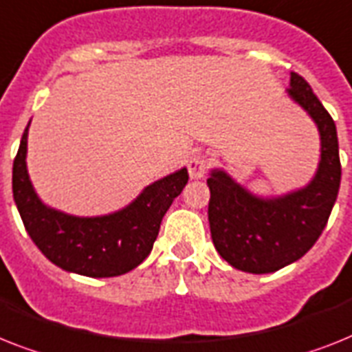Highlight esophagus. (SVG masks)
I'll return each mask as SVG.
<instances>
[{
    "instance_id": "34e87169",
    "label": "esophagus",
    "mask_w": 352,
    "mask_h": 352,
    "mask_svg": "<svg viewBox=\"0 0 352 352\" xmlns=\"http://www.w3.org/2000/svg\"><path fill=\"white\" fill-rule=\"evenodd\" d=\"M208 168H210V161H208V157L201 155V153L193 155L188 161V171H190L191 179H201V177H204Z\"/></svg>"
}]
</instances>
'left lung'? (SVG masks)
I'll return each mask as SVG.
<instances>
[{"instance_id":"left-lung-1","label":"left lung","mask_w":352,"mask_h":352,"mask_svg":"<svg viewBox=\"0 0 352 352\" xmlns=\"http://www.w3.org/2000/svg\"><path fill=\"white\" fill-rule=\"evenodd\" d=\"M287 92L320 130L322 155L311 184L280 199H258L221 170L211 171L208 179L215 250L233 267L255 275L282 270L315 245L329 221L342 177L336 124L329 111L296 72H291Z\"/></svg>"}]
</instances>
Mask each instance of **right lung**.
Masks as SVG:
<instances>
[{
  "instance_id": "1",
  "label": "right lung",
  "mask_w": 352,
  "mask_h": 352,
  "mask_svg": "<svg viewBox=\"0 0 352 352\" xmlns=\"http://www.w3.org/2000/svg\"><path fill=\"white\" fill-rule=\"evenodd\" d=\"M27 135L28 126L14 159L12 193L25 230L43 255L61 270L92 278L124 275L141 264L153 248L162 217L190 179L188 170L153 182L128 208L111 215H65L43 204L30 184Z\"/></svg>"
}]
</instances>
